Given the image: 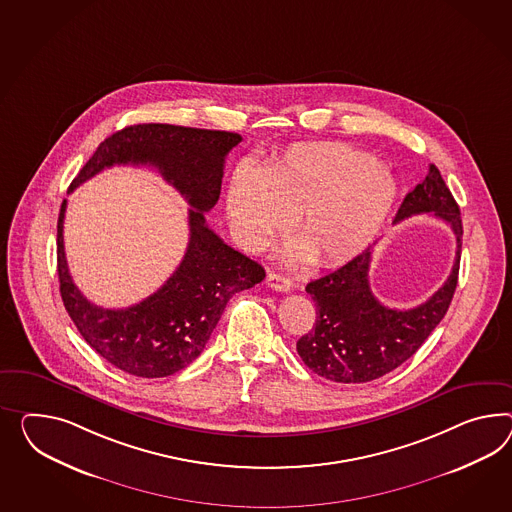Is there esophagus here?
Here are the masks:
<instances>
[{
    "instance_id": "1",
    "label": "esophagus",
    "mask_w": 512,
    "mask_h": 512,
    "mask_svg": "<svg viewBox=\"0 0 512 512\" xmlns=\"http://www.w3.org/2000/svg\"><path fill=\"white\" fill-rule=\"evenodd\" d=\"M265 284L269 286L271 289H275V291H289V289L293 288V282L289 280L288 276L280 275V273H267V278H265Z\"/></svg>"
}]
</instances>
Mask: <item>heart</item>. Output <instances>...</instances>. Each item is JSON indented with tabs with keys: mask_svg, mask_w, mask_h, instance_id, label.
Wrapping results in <instances>:
<instances>
[{
	"mask_svg": "<svg viewBox=\"0 0 512 512\" xmlns=\"http://www.w3.org/2000/svg\"><path fill=\"white\" fill-rule=\"evenodd\" d=\"M397 198L394 174L351 146L308 143L288 148L265 174L239 165L228 185L226 210L243 247L260 250L288 230L301 237L293 260L314 256L338 265L377 237Z\"/></svg>",
	"mask_w": 512,
	"mask_h": 512,
	"instance_id": "heart-1",
	"label": "heart"
}]
</instances>
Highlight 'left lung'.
I'll return each instance as SVG.
<instances>
[{"instance_id":"left-lung-1","label":"left lung","mask_w":512,"mask_h":512,"mask_svg":"<svg viewBox=\"0 0 512 512\" xmlns=\"http://www.w3.org/2000/svg\"><path fill=\"white\" fill-rule=\"evenodd\" d=\"M420 213L446 221L457 237L451 275L429 301L410 310L380 304L369 288L367 247L351 262L306 286L315 302V325L297 341V353L314 373L334 382H369L407 362L444 319L459 280L462 219L440 171L431 165L421 184L408 193L395 223Z\"/></svg>"}]
</instances>
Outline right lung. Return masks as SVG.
I'll list each match as a JSON object with an SVG mask.
<instances>
[{"label": "right lung", "instance_id": "right-lung-1", "mask_svg": "<svg viewBox=\"0 0 512 512\" xmlns=\"http://www.w3.org/2000/svg\"><path fill=\"white\" fill-rule=\"evenodd\" d=\"M241 135L172 124H137L107 137L79 171L70 191L113 165H152L187 200L189 243L184 260L161 288L130 308L87 301L66 265L57 221V273L66 312L83 340L109 364L143 379L169 377L204 351L226 302L265 278L260 263L226 245L206 224L221 195L224 158Z\"/></svg>", "mask_w": 512, "mask_h": 512}]
</instances>
